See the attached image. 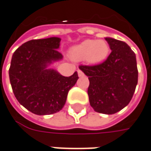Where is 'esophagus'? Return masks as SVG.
Listing matches in <instances>:
<instances>
[{"instance_id":"1","label":"esophagus","mask_w":151,"mask_h":151,"mask_svg":"<svg viewBox=\"0 0 151 151\" xmlns=\"http://www.w3.org/2000/svg\"><path fill=\"white\" fill-rule=\"evenodd\" d=\"M78 77H83V76L84 75L83 73L81 70H78Z\"/></svg>"}]
</instances>
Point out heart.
Here are the masks:
<instances>
[{"instance_id": "1", "label": "heart", "mask_w": 151, "mask_h": 151, "mask_svg": "<svg viewBox=\"0 0 151 151\" xmlns=\"http://www.w3.org/2000/svg\"><path fill=\"white\" fill-rule=\"evenodd\" d=\"M109 53V46L104 40L87 39L70 50L74 60H85L90 64H98L106 59Z\"/></svg>"}]
</instances>
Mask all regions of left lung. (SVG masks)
<instances>
[{
  "label": "left lung",
  "mask_w": 151,
  "mask_h": 151,
  "mask_svg": "<svg viewBox=\"0 0 151 151\" xmlns=\"http://www.w3.org/2000/svg\"><path fill=\"white\" fill-rule=\"evenodd\" d=\"M112 50L104 63L93 66L80 65L88 77V94L94 111L113 114L127 106L138 83L135 54L122 41L105 37Z\"/></svg>",
  "instance_id": "8db88e82"
}]
</instances>
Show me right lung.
I'll use <instances>...</instances> for the list:
<instances>
[{"label":"right lung","instance_id":"obj_1","mask_svg":"<svg viewBox=\"0 0 151 151\" xmlns=\"http://www.w3.org/2000/svg\"><path fill=\"white\" fill-rule=\"evenodd\" d=\"M59 37L31 40L15 51L9 68L14 95L27 110L37 115L59 112L68 91L78 79L75 72L70 77L61 75L47 66L63 59Z\"/></svg>","mask_w":151,"mask_h":151}]
</instances>
